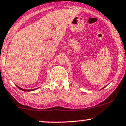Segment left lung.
I'll list each match as a JSON object with an SVG mask.
<instances>
[{"mask_svg":"<svg viewBox=\"0 0 126 126\" xmlns=\"http://www.w3.org/2000/svg\"><path fill=\"white\" fill-rule=\"evenodd\" d=\"M105 87H106V86H105ZM105 87H104V88H102V89H103V88H105Z\"/></svg>","mask_w":126,"mask_h":126,"instance_id":"obj_1","label":"left lung"}]
</instances>
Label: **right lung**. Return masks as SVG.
Returning a JSON list of instances; mask_svg holds the SVG:
<instances>
[{
  "mask_svg": "<svg viewBox=\"0 0 126 126\" xmlns=\"http://www.w3.org/2000/svg\"><path fill=\"white\" fill-rule=\"evenodd\" d=\"M17 88H18L19 89V90H22V91H34V90H36V89H38V88H36V89H33V90H25V89L21 88V87H18V86H17Z\"/></svg>",
  "mask_w": 126,
  "mask_h": 126,
  "instance_id": "right-lung-1",
  "label": "right lung"
}]
</instances>
